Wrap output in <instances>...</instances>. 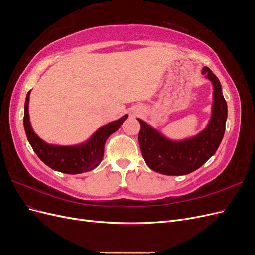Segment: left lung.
<instances>
[{
	"instance_id": "8db88e82",
	"label": "left lung",
	"mask_w": 255,
	"mask_h": 255,
	"mask_svg": "<svg viewBox=\"0 0 255 255\" xmlns=\"http://www.w3.org/2000/svg\"><path fill=\"white\" fill-rule=\"evenodd\" d=\"M202 74L213 84L212 116L206 128L198 135L184 140L168 139L141 119L138 135L145 164L155 172L165 175H184L197 170L210 159L225 135L228 105L221 84L211 69L204 67Z\"/></svg>"
}]
</instances>
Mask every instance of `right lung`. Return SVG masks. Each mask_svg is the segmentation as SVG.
<instances>
[{
  "mask_svg": "<svg viewBox=\"0 0 255 255\" xmlns=\"http://www.w3.org/2000/svg\"><path fill=\"white\" fill-rule=\"evenodd\" d=\"M29 94L27 92L24 104V125L27 140L33 150L43 163L56 170L68 174H79L95 169L101 163L104 155V144L107 138L117 130L127 118L122 116L118 120L112 121L100 128L87 141L76 145H55L44 142L36 135L30 126L28 115Z\"/></svg>",
  "mask_w": 255,
  "mask_h": 255,
  "instance_id": "add662e5",
  "label": "right lung"
}]
</instances>
